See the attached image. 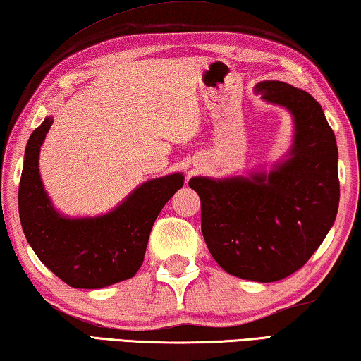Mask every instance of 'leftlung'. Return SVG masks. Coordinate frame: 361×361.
<instances>
[{
	"mask_svg": "<svg viewBox=\"0 0 361 361\" xmlns=\"http://www.w3.org/2000/svg\"><path fill=\"white\" fill-rule=\"evenodd\" d=\"M256 92L293 115L290 157L250 178L195 176L201 230L217 264L232 276L276 282L292 276L319 248L338 209L336 136L324 111L305 90L264 80Z\"/></svg>",
	"mask_w": 361,
	"mask_h": 361,
	"instance_id": "8db88e82",
	"label": "left lung"
}]
</instances>
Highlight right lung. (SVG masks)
<instances>
[{"instance_id": "obj_1", "label": "right lung", "mask_w": 361, "mask_h": 361, "mask_svg": "<svg viewBox=\"0 0 361 361\" xmlns=\"http://www.w3.org/2000/svg\"><path fill=\"white\" fill-rule=\"evenodd\" d=\"M53 118L30 134L19 183V217L39 259L74 288H102L139 271L152 225L185 183L181 173L149 180L116 209L99 217L69 219L58 214L39 173L40 146Z\"/></svg>"}]
</instances>
